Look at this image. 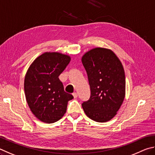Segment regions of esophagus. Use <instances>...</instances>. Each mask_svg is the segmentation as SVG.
Instances as JSON below:
<instances>
[{"mask_svg": "<svg viewBox=\"0 0 155 155\" xmlns=\"http://www.w3.org/2000/svg\"><path fill=\"white\" fill-rule=\"evenodd\" d=\"M73 97H74L75 99L77 98V97H78V94L76 93H73Z\"/></svg>", "mask_w": 155, "mask_h": 155, "instance_id": "1", "label": "esophagus"}]
</instances>
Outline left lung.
Returning a JSON list of instances; mask_svg holds the SVG:
<instances>
[{
	"label": "left lung",
	"mask_w": 155,
	"mask_h": 155,
	"mask_svg": "<svg viewBox=\"0 0 155 155\" xmlns=\"http://www.w3.org/2000/svg\"><path fill=\"white\" fill-rule=\"evenodd\" d=\"M82 62L88 75L91 97L82 104L86 115L99 123L114 117L125 97V74L122 62L110 49L95 48Z\"/></svg>",
	"instance_id": "8db88e82"
}]
</instances>
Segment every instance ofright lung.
I'll use <instances>...</instances> for the list:
<instances>
[{
  "label": "right lung",
  "instance_id": "right-lung-1",
  "mask_svg": "<svg viewBox=\"0 0 155 155\" xmlns=\"http://www.w3.org/2000/svg\"><path fill=\"white\" fill-rule=\"evenodd\" d=\"M71 61L59 52H44L30 65L24 78L25 97L32 114L45 123H54L66 113L73 97L65 93L58 76Z\"/></svg>",
  "mask_w": 155,
  "mask_h": 155
}]
</instances>
